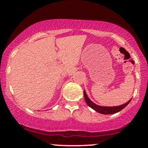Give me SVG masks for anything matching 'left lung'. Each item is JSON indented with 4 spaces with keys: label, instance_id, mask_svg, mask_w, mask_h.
I'll return each instance as SVG.
<instances>
[{
    "label": "left lung",
    "instance_id": "left-lung-1",
    "mask_svg": "<svg viewBox=\"0 0 148 148\" xmlns=\"http://www.w3.org/2000/svg\"><path fill=\"white\" fill-rule=\"evenodd\" d=\"M84 95L85 100H86V102L88 106L90 107V108H92V109H94L95 111L98 112V113H101V114H105V115L113 114V113H118V112L120 111L121 110H123L124 108H125V107H126L131 101V99H130L128 102L125 103V104L120 105V106H111H111L110 107L101 106H98V105L95 104V103H93L91 100H90L89 98L88 97L87 95H86L85 90L84 91Z\"/></svg>",
    "mask_w": 148,
    "mask_h": 148
}]
</instances>
